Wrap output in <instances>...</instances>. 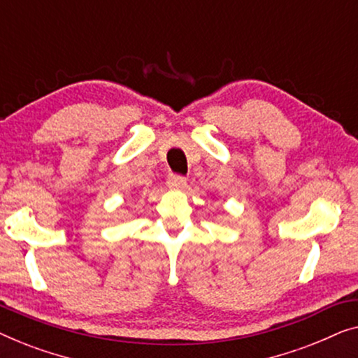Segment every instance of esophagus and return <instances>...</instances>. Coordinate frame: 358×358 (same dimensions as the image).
Returning <instances> with one entry per match:
<instances>
[{"label": "esophagus", "instance_id": "34e87169", "mask_svg": "<svg viewBox=\"0 0 358 358\" xmlns=\"http://www.w3.org/2000/svg\"><path fill=\"white\" fill-rule=\"evenodd\" d=\"M167 186L170 189H183L186 186V178L180 177V175H170L167 180Z\"/></svg>", "mask_w": 358, "mask_h": 358}]
</instances>
